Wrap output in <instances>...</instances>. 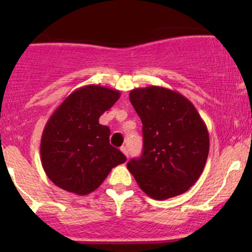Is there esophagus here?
Returning a JSON list of instances; mask_svg holds the SVG:
<instances>
[{
    "label": "esophagus",
    "mask_w": 252,
    "mask_h": 252,
    "mask_svg": "<svg viewBox=\"0 0 252 252\" xmlns=\"http://www.w3.org/2000/svg\"><path fill=\"white\" fill-rule=\"evenodd\" d=\"M121 150H122V153L124 155L126 156V158H128V156H129V154H128V149H126V147H121Z\"/></svg>",
    "instance_id": "1"
}]
</instances>
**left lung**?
Segmentation results:
<instances>
[{"label":"left lung","instance_id":"1","mask_svg":"<svg viewBox=\"0 0 252 252\" xmlns=\"http://www.w3.org/2000/svg\"><path fill=\"white\" fill-rule=\"evenodd\" d=\"M130 103L142 121L143 153L126 167L156 200L187 192L201 175L210 149L207 126L186 97L162 86L134 89Z\"/></svg>","mask_w":252,"mask_h":252}]
</instances>
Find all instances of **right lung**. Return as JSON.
<instances>
[{
	"instance_id": "1",
	"label": "right lung",
	"mask_w": 252,
	"mask_h": 252,
	"mask_svg": "<svg viewBox=\"0 0 252 252\" xmlns=\"http://www.w3.org/2000/svg\"><path fill=\"white\" fill-rule=\"evenodd\" d=\"M118 90L86 85L74 90L51 115L40 154L48 179L60 189L86 195L102 185L126 158L109 142L110 129L99 117L117 102Z\"/></svg>"
}]
</instances>
